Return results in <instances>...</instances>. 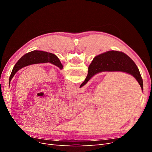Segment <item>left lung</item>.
<instances>
[{
    "label": "left lung",
    "mask_w": 152,
    "mask_h": 152,
    "mask_svg": "<svg viewBox=\"0 0 152 152\" xmlns=\"http://www.w3.org/2000/svg\"><path fill=\"white\" fill-rule=\"evenodd\" d=\"M45 63L53 64L59 67L61 70H62L63 67L59 58L55 54L45 51H41V50H34V51L25 54L16 63L12 69L10 79H9V84L10 85V82L15 73L22 68L34 65V64Z\"/></svg>",
    "instance_id": "8db88e82"
}]
</instances>
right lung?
Wrapping results in <instances>:
<instances>
[{
  "instance_id": "right-lung-1",
  "label": "right lung",
  "mask_w": 152,
  "mask_h": 152,
  "mask_svg": "<svg viewBox=\"0 0 152 152\" xmlns=\"http://www.w3.org/2000/svg\"><path fill=\"white\" fill-rule=\"evenodd\" d=\"M103 72H123L134 77L142 90L143 83L139 69L127 55L117 50H110L96 56L88 68V73L80 87L87 84L92 77Z\"/></svg>"
}]
</instances>
